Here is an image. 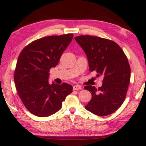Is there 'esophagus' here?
I'll return each instance as SVG.
<instances>
[{
    "mask_svg": "<svg viewBox=\"0 0 146 146\" xmlns=\"http://www.w3.org/2000/svg\"><path fill=\"white\" fill-rule=\"evenodd\" d=\"M73 90H74V91H75V90H81V89H82V88H81V86H80L75 85V86H73Z\"/></svg>",
    "mask_w": 146,
    "mask_h": 146,
    "instance_id": "1",
    "label": "esophagus"
}]
</instances>
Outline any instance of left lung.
<instances>
[{"instance_id": "obj_1", "label": "left lung", "mask_w": 146, "mask_h": 146, "mask_svg": "<svg viewBox=\"0 0 146 146\" xmlns=\"http://www.w3.org/2000/svg\"><path fill=\"white\" fill-rule=\"evenodd\" d=\"M84 51L91 71L104 76L98 89L86 86L91 100L85 106L89 111L104 117L116 111L124 102L130 82L131 68L122 48L112 40L90 35L75 37Z\"/></svg>"}]
</instances>
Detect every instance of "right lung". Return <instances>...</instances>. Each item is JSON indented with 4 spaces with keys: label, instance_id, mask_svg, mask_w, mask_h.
Returning a JSON list of instances; mask_svg holds the SVG:
<instances>
[{
    "label": "right lung",
    "instance_id": "right-lung-1",
    "mask_svg": "<svg viewBox=\"0 0 146 146\" xmlns=\"http://www.w3.org/2000/svg\"><path fill=\"white\" fill-rule=\"evenodd\" d=\"M73 34L48 36L37 39L20 53L14 73L17 92L32 114L49 117L60 110L62 102L73 91L72 86L49 83V70L56 67Z\"/></svg>",
    "mask_w": 146,
    "mask_h": 146
}]
</instances>
